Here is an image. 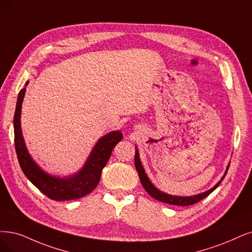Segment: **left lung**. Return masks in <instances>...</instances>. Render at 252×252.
<instances>
[{"label":"left lung","instance_id":"obj_1","mask_svg":"<svg viewBox=\"0 0 252 252\" xmlns=\"http://www.w3.org/2000/svg\"><path fill=\"white\" fill-rule=\"evenodd\" d=\"M135 167H136L137 172L139 174V179H140V182H141V184L143 186V188L145 189V191L148 194L151 195V196H153L157 200L165 202V203L174 204V206H183V207H185V206H191V204H194V203L200 201L201 199H203L204 197H207L208 195H210L214 190H215L218 187V186L220 185L221 181L225 178L229 165H227L226 170H225L224 174H223L221 180L215 186H214L213 188H211L210 190H208L206 192H202V193H199V194H196V195H193V196H176V195H170V194L164 193V192L160 191L158 188H156L155 186H154V184L150 181V179H148V176L145 173V170H144L143 166L141 164V161H140V157H139V152L137 150V146H136V151H135Z\"/></svg>","mask_w":252,"mask_h":252}]
</instances>
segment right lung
Segmentation results:
<instances>
[{"label": "right lung", "instance_id": "obj_1", "mask_svg": "<svg viewBox=\"0 0 252 252\" xmlns=\"http://www.w3.org/2000/svg\"><path fill=\"white\" fill-rule=\"evenodd\" d=\"M28 83L29 81L26 82V86ZM25 93L26 87L18 93L13 119L15 151L23 172L35 187L53 200H72L85 196L94 190L99 183L101 170L109 161L115 145L123 139V134L119 131H113L99 138L85 164L77 173L63 178L51 175L32 159L24 140L21 114Z\"/></svg>", "mask_w": 252, "mask_h": 252}]
</instances>
